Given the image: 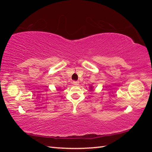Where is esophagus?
<instances>
[{"label":"esophagus","mask_w":152,"mask_h":152,"mask_svg":"<svg viewBox=\"0 0 152 152\" xmlns=\"http://www.w3.org/2000/svg\"><path fill=\"white\" fill-rule=\"evenodd\" d=\"M73 84L74 85H79V81H73Z\"/></svg>","instance_id":"34e87169"}]
</instances>
